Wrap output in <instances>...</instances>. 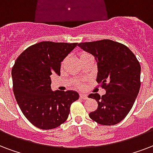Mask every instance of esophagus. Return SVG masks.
I'll return each instance as SVG.
<instances>
[{"mask_svg": "<svg viewBox=\"0 0 153 153\" xmlns=\"http://www.w3.org/2000/svg\"><path fill=\"white\" fill-rule=\"evenodd\" d=\"M80 98H81V99H83V100H87V95H86L84 93H81V94H80Z\"/></svg>", "mask_w": 153, "mask_h": 153, "instance_id": "obj_1", "label": "esophagus"}]
</instances>
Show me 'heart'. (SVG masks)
Instances as JSON below:
<instances>
[{
	"label": "heart",
	"mask_w": 153,
	"mask_h": 153,
	"mask_svg": "<svg viewBox=\"0 0 153 153\" xmlns=\"http://www.w3.org/2000/svg\"><path fill=\"white\" fill-rule=\"evenodd\" d=\"M89 56H91L90 53H87V52H82L80 54H79V58H80V60L82 59H83L85 58H87V57H89Z\"/></svg>",
	"instance_id": "b5f03b06"
}]
</instances>
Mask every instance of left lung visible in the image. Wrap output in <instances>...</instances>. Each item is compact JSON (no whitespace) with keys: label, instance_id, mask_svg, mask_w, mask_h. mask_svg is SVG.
<instances>
[{"label":"left lung","instance_id":"1","mask_svg":"<svg viewBox=\"0 0 153 153\" xmlns=\"http://www.w3.org/2000/svg\"><path fill=\"white\" fill-rule=\"evenodd\" d=\"M78 45L95 56L98 65L96 81L106 91L102 96L97 93L88 95L98 102L97 109L90 113V118L102 125L120 123L129 113L140 91V62L128 47L112 40Z\"/></svg>","mask_w":153,"mask_h":153}]
</instances>
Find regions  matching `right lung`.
<instances>
[{
    "label": "right lung",
    "instance_id": "add662e5",
    "mask_svg": "<svg viewBox=\"0 0 153 153\" xmlns=\"http://www.w3.org/2000/svg\"><path fill=\"white\" fill-rule=\"evenodd\" d=\"M77 45L41 42L23 51L12 68L17 104L25 118L37 128H58L68 118L72 102L79 100L76 91H52L51 87V75H60L61 62Z\"/></svg>",
    "mask_w": 153,
    "mask_h": 153
}]
</instances>
